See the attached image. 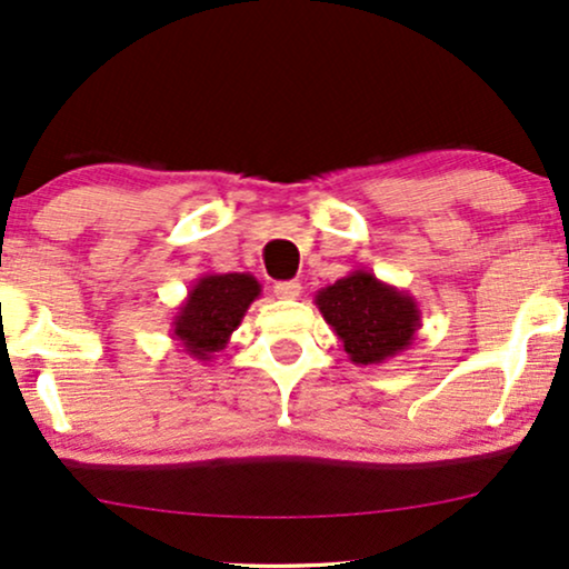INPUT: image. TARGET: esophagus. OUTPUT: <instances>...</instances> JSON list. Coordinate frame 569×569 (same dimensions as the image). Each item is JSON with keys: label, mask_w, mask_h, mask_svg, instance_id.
I'll return each mask as SVG.
<instances>
[{"label": "esophagus", "mask_w": 569, "mask_h": 569, "mask_svg": "<svg viewBox=\"0 0 569 569\" xmlns=\"http://www.w3.org/2000/svg\"><path fill=\"white\" fill-rule=\"evenodd\" d=\"M273 292H277V298H298L300 296V282H296V279H292V282H277L273 284Z\"/></svg>", "instance_id": "obj_1"}]
</instances>
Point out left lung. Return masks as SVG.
<instances>
[{
    "mask_svg": "<svg viewBox=\"0 0 569 569\" xmlns=\"http://www.w3.org/2000/svg\"><path fill=\"white\" fill-rule=\"evenodd\" d=\"M317 308L359 367H380L411 348L422 311L411 292L382 282L369 269H353L317 292Z\"/></svg>",
    "mask_w": 569,
    "mask_h": 569,
    "instance_id": "left-lung-1",
    "label": "left lung"
}]
</instances>
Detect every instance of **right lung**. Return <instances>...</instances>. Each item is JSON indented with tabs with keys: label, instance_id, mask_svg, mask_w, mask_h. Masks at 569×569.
Instances as JSON below:
<instances>
[{
	"label": "right lung",
	"instance_id": "1",
	"mask_svg": "<svg viewBox=\"0 0 569 569\" xmlns=\"http://www.w3.org/2000/svg\"><path fill=\"white\" fill-rule=\"evenodd\" d=\"M258 298L261 282L252 273H202L173 313V340L189 359L213 361Z\"/></svg>",
	"mask_w": 569,
	"mask_h": 569
}]
</instances>
